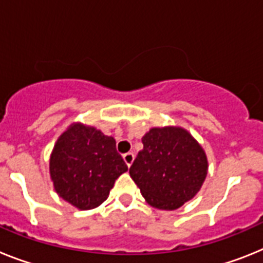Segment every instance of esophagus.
Segmentation results:
<instances>
[{"label":"esophagus","instance_id":"1","mask_svg":"<svg viewBox=\"0 0 263 263\" xmlns=\"http://www.w3.org/2000/svg\"><path fill=\"white\" fill-rule=\"evenodd\" d=\"M123 159H124V161L127 165L131 166V164L134 163V160H135V155L132 154V152H127V154L123 155Z\"/></svg>","mask_w":263,"mask_h":263}]
</instances>
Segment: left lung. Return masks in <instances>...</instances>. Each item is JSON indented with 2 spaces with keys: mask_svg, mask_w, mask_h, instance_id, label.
Segmentation results:
<instances>
[{
  "mask_svg": "<svg viewBox=\"0 0 263 263\" xmlns=\"http://www.w3.org/2000/svg\"><path fill=\"white\" fill-rule=\"evenodd\" d=\"M141 141L129 175L148 204L175 211L195 197L208 173L206 155L196 139L181 127H155Z\"/></svg>",
  "mask_w": 263,
  "mask_h": 263,
  "instance_id": "1",
  "label": "left lung"
}]
</instances>
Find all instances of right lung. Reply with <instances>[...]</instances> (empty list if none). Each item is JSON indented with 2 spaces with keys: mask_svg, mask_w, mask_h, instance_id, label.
<instances>
[{
  "mask_svg": "<svg viewBox=\"0 0 263 263\" xmlns=\"http://www.w3.org/2000/svg\"><path fill=\"white\" fill-rule=\"evenodd\" d=\"M127 171L115 139L82 123H74L59 136L50 156L54 189L81 211L106 201L115 180Z\"/></svg>",
  "mask_w": 263,
  "mask_h": 263,
  "instance_id": "obj_1",
  "label": "right lung"
}]
</instances>
